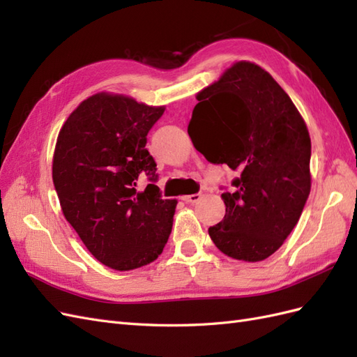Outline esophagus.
<instances>
[{"label": "esophagus", "mask_w": 357, "mask_h": 357, "mask_svg": "<svg viewBox=\"0 0 357 357\" xmlns=\"http://www.w3.org/2000/svg\"><path fill=\"white\" fill-rule=\"evenodd\" d=\"M200 195H188V196H182L181 199L184 200V202H187V204H197L199 200H200Z\"/></svg>", "instance_id": "34e87169"}]
</instances>
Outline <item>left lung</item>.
Masks as SVG:
<instances>
[{
	"label": "left lung",
	"mask_w": 357,
	"mask_h": 357,
	"mask_svg": "<svg viewBox=\"0 0 357 357\" xmlns=\"http://www.w3.org/2000/svg\"><path fill=\"white\" fill-rule=\"evenodd\" d=\"M188 122L195 148L240 172L226 214L208 229L226 257L258 262L294 229L310 193V137L297 107L266 69L235 61L196 95Z\"/></svg>",
	"instance_id": "left-lung-1"
}]
</instances>
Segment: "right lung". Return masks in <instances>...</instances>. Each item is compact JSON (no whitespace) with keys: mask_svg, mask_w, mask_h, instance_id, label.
<instances>
[{"mask_svg":"<svg viewBox=\"0 0 357 357\" xmlns=\"http://www.w3.org/2000/svg\"><path fill=\"white\" fill-rule=\"evenodd\" d=\"M166 107L99 91L63 123L52 157V181L63 215L104 266L128 271L153 262L172 232L176 199L160 188L137 190L140 175L157 179L146 135Z\"/></svg>","mask_w":357,"mask_h":357,"instance_id":"1","label":"right lung"}]
</instances>
